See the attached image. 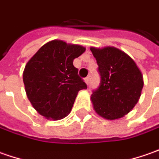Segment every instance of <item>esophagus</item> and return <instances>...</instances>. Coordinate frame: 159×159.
<instances>
[{"mask_svg":"<svg viewBox=\"0 0 159 159\" xmlns=\"http://www.w3.org/2000/svg\"><path fill=\"white\" fill-rule=\"evenodd\" d=\"M84 81H85V83H86V84L87 85L90 84V76H87V77L84 79Z\"/></svg>","mask_w":159,"mask_h":159,"instance_id":"obj_1","label":"esophagus"}]
</instances>
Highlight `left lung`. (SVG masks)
I'll return each mask as SVG.
<instances>
[{
  "mask_svg": "<svg viewBox=\"0 0 159 159\" xmlns=\"http://www.w3.org/2000/svg\"><path fill=\"white\" fill-rule=\"evenodd\" d=\"M98 65L101 81L90 99L95 112L106 120L128 114L139 100L143 77L139 68L126 52L114 47H90Z\"/></svg>",
  "mask_w": 159,
  "mask_h": 159,
  "instance_id": "8db88e82",
  "label": "left lung"
}]
</instances>
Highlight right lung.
Wrapping results in <instances>:
<instances>
[{"mask_svg":"<svg viewBox=\"0 0 159 159\" xmlns=\"http://www.w3.org/2000/svg\"><path fill=\"white\" fill-rule=\"evenodd\" d=\"M85 49L54 39L42 46L25 65L23 80L26 95L40 115L53 120L68 116L78 91L87 89L73 65Z\"/></svg>","mask_w":159,"mask_h":159,"instance_id":"right-lung-1","label":"right lung"}]
</instances>
